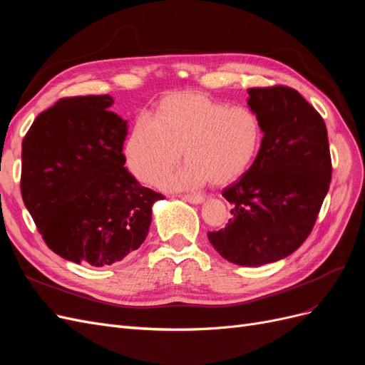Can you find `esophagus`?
Wrapping results in <instances>:
<instances>
[{
    "mask_svg": "<svg viewBox=\"0 0 365 365\" xmlns=\"http://www.w3.org/2000/svg\"><path fill=\"white\" fill-rule=\"evenodd\" d=\"M181 197L184 201H189L192 204H200L204 201V196H201V195H182Z\"/></svg>",
    "mask_w": 365,
    "mask_h": 365,
    "instance_id": "34e87169",
    "label": "esophagus"
}]
</instances>
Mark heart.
I'll list each match as a JSON object with an SVG mask.
<instances>
[{"label": "heart", "mask_w": 365, "mask_h": 365, "mask_svg": "<svg viewBox=\"0 0 365 365\" xmlns=\"http://www.w3.org/2000/svg\"><path fill=\"white\" fill-rule=\"evenodd\" d=\"M263 125L247 105L180 93L164 97L157 117L141 113L125 145L128 168L146 184H157L184 155L182 169L165 176V189L197 187L210 180L224 185L240 178L259 155Z\"/></svg>", "instance_id": "1"}]
</instances>
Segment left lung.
Wrapping results in <instances>:
<instances>
[{
    "label": "left lung",
    "instance_id": "1",
    "mask_svg": "<svg viewBox=\"0 0 365 365\" xmlns=\"http://www.w3.org/2000/svg\"><path fill=\"white\" fill-rule=\"evenodd\" d=\"M263 125L259 155L222 196L233 205L225 228L208 231L215 250L242 267L277 262L311 235L332 178L323 117L286 85L250 88Z\"/></svg>",
    "mask_w": 365,
    "mask_h": 365
}]
</instances>
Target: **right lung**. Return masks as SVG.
Returning a JSON list of instances; mask_svg holds the SVG:
<instances>
[{
	"label": "right lung",
	"instance_id": "obj_1",
	"mask_svg": "<svg viewBox=\"0 0 365 365\" xmlns=\"http://www.w3.org/2000/svg\"><path fill=\"white\" fill-rule=\"evenodd\" d=\"M113 97H63L23 140L21 195L47 247L74 263L106 267L135 251L163 195L126 168V121Z\"/></svg>",
	"mask_w": 365,
	"mask_h": 365
}]
</instances>
